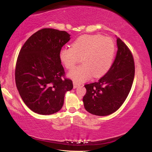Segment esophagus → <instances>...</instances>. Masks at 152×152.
<instances>
[{"mask_svg":"<svg viewBox=\"0 0 152 152\" xmlns=\"http://www.w3.org/2000/svg\"><path fill=\"white\" fill-rule=\"evenodd\" d=\"M73 83H74V89L76 88H78V87L79 86H80V83H77V82H74Z\"/></svg>","mask_w":152,"mask_h":152,"instance_id":"obj_1","label":"esophagus"}]
</instances>
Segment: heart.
Masks as SVG:
<instances>
[{"label": "heart", "mask_w": 152, "mask_h": 152, "mask_svg": "<svg viewBox=\"0 0 152 152\" xmlns=\"http://www.w3.org/2000/svg\"><path fill=\"white\" fill-rule=\"evenodd\" d=\"M115 51V44L110 38L85 34L74 40L72 48H63L59 59L70 70L82 58L83 64L69 73L70 78L78 83L86 81L92 76L99 78L104 75L112 66Z\"/></svg>", "instance_id": "heart-1"}]
</instances>
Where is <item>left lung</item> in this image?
Returning a JSON list of instances; mask_svg holds the SVG:
<instances>
[{
    "label": "left lung",
    "instance_id": "1",
    "mask_svg": "<svg viewBox=\"0 0 152 152\" xmlns=\"http://www.w3.org/2000/svg\"><path fill=\"white\" fill-rule=\"evenodd\" d=\"M117 45L115 58L107 73L99 81L85 85L84 107L93 115H108L118 110L133 85L135 72L133 54L119 38Z\"/></svg>",
    "mask_w": 152,
    "mask_h": 152
}]
</instances>
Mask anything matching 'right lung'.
Listing matches in <instances>:
<instances>
[{
	"instance_id": "add662e5",
	"label": "right lung",
	"mask_w": 152,
	"mask_h": 152,
	"mask_svg": "<svg viewBox=\"0 0 152 152\" xmlns=\"http://www.w3.org/2000/svg\"><path fill=\"white\" fill-rule=\"evenodd\" d=\"M70 36L64 31L42 28L28 38L19 51L15 84L25 104L38 114L59 111L65 93L73 88L59 59V51Z\"/></svg>"
}]
</instances>
